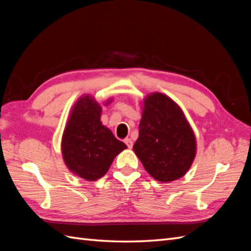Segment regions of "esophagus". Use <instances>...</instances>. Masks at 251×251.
I'll return each instance as SVG.
<instances>
[{
    "label": "esophagus",
    "mask_w": 251,
    "mask_h": 251,
    "mask_svg": "<svg viewBox=\"0 0 251 251\" xmlns=\"http://www.w3.org/2000/svg\"><path fill=\"white\" fill-rule=\"evenodd\" d=\"M125 143L126 144L128 149H132V147H133V141H132L131 138H126V139H125Z\"/></svg>",
    "instance_id": "esophagus-1"
}]
</instances>
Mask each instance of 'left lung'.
Instances as JSON below:
<instances>
[{"label":"left lung","mask_w":251,"mask_h":251,"mask_svg":"<svg viewBox=\"0 0 251 251\" xmlns=\"http://www.w3.org/2000/svg\"><path fill=\"white\" fill-rule=\"evenodd\" d=\"M139 136L133 150L151 177L171 182L183 177L196 156L193 128L170 97L151 93L143 100Z\"/></svg>","instance_id":"8db88e82"}]
</instances>
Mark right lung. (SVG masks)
I'll return each instance as SVG.
<instances>
[{"mask_svg": "<svg viewBox=\"0 0 251 251\" xmlns=\"http://www.w3.org/2000/svg\"><path fill=\"white\" fill-rule=\"evenodd\" d=\"M100 115V104L92 96L79 97L73 105L62 138V154L67 168L87 181L104 176L114 158L126 149L102 126Z\"/></svg>", "mask_w": 251, "mask_h": 251, "instance_id": "right-lung-1", "label": "right lung"}]
</instances>
